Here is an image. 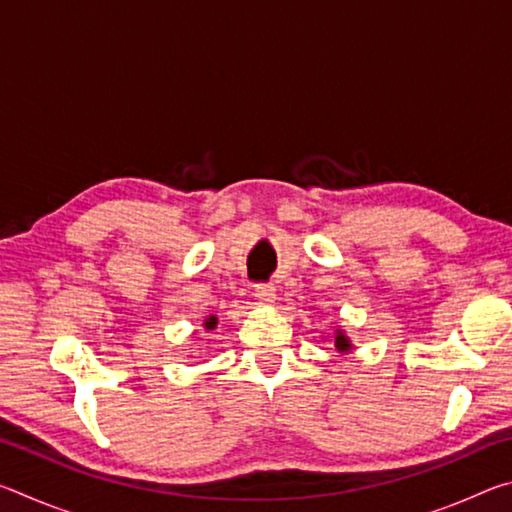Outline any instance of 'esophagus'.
<instances>
[{"mask_svg":"<svg viewBox=\"0 0 512 512\" xmlns=\"http://www.w3.org/2000/svg\"><path fill=\"white\" fill-rule=\"evenodd\" d=\"M255 298L259 302H264V305H273V302H275V287H273V284H259V287H255Z\"/></svg>","mask_w":512,"mask_h":512,"instance_id":"esophagus-1","label":"esophagus"}]
</instances>
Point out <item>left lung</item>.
I'll return each instance as SVG.
<instances>
[{"label":"left lung","mask_w":512,"mask_h":512,"mask_svg":"<svg viewBox=\"0 0 512 512\" xmlns=\"http://www.w3.org/2000/svg\"><path fill=\"white\" fill-rule=\"evenodd\" d=\"M334 348L339 354H350L352 352V341H350V336L343 332V329H336V332H334Z\"/></svg>","instance_id":"obj_1"}]
</instances>
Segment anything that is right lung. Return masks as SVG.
<instances>
[{
	"mask_svg": "<svg viewBox=\"0 0 512 512\" xmlns=\"http://www.w3.org/2000/svg\"><path fill=\"white\" fill-rule=\"evenodd\" d=\"M216 323H219V318H216L214 314H212V316H207V318L203 320V327H205V332H212V329H216Z\"/></svg>",
	"mask_w": 512,
	"mask_h": 512,
	"instance_id": "add662e5",
	"label": "right lung"
}]
</instances>
